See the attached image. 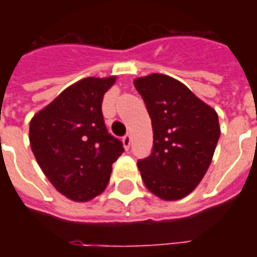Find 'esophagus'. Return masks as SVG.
<instances>
[{"label": "esophagus", "mask_w": 257, "mask_h": 257, "mask_svg": "<svg viewBox=\"0 0 257 257\" xmlns=\"http://www.w3.org/2000/svg\"><path fill=\"white\" fill-rule=\"evenodd\" d=\"M122 143H123V147H125V149L128 150L129 147H131V143H132V138H131V135H129V134L123 135Z\"/></svg>", "instance_id": "esophagus-1"}]
</instances>
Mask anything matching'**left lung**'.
Returning a JSON list of instances; mask_svg holds the SVG:
<instances>
[{"label": "left lung", "mask_w": 257, "mask_h": 257, "mask_svg": "<svg viewBox=\"0 0 257 257\" xmlns=\"http://www.w3.org/2000/svg\"><path fill=\"white\" fill-rule=\"evenodd\" d=\"M153 125V150L138 161L146 187L175 201L202 180L212 161L220 126L216 111L172 77L151 74L135 79Z\"/></svg>", "instance_id": "8db88e82"}]
</instances>
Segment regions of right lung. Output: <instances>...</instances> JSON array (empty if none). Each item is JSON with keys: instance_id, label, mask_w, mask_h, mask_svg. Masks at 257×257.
Here are the masks:
<instances>
[{"instance_id": "add662e5", "label": "right lung", "mask_w": 257, "mask_h": 257, "mask_svg": "<svg viewBox=\"0 0 257 257\" xmlns=\"http://www.w3.org/2000/svg\"><path fill=\"white\" fill-rule=\"evenodd\" d=\"M115 77L84 78L64 89L30 122L38 165L59 193L89 201L104 191L122 142L108 134L101 101Z\"/></svg>"}]
</instances>
